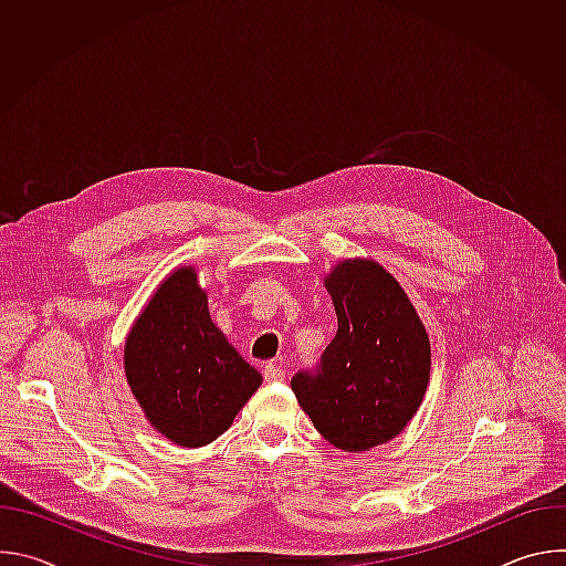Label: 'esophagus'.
<instances>
[{"label":"esophagus","instance_id":"34e87169","mask_svg":"<svg viewBox=\"0 0 566 566\" xmlns=\"http://www.w3.org/2000/svg\"><path fill=\"white\" fill-rule=\"evenodd\" d=\"M284 376H286V371H284L277 363H266V365H264V378H266L269 382L284 380Z\"/></svg>","mask_w":566,"mask_h":566}]
</instances>
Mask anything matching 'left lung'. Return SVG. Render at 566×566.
<instances>
[{"instance_id":"left-lung-1","label":"left lung","mask_w":566,"mask_h":566,"mask_svg":"<svg viewBox=\"0 0 566 566\" xmlns=\"http://www.w3.org/2000/svg\"><path fill=\"white\" fill-rule=\"evenodd\" d=\"M338 334L315 374L291 387L315 430L345 452H365L398 437L417 415L430 382V338L398 280L374 260L338 262L325 277Z\"/></svg>"}]
</instances>
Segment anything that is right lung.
I'll use <instances>...</instances> for the list:
<instances>
[{"label":"right lung","mask_w":566,"mask_h":566,"mask_svg":"<svg viewBox=\"0 0 566 566\" xmlns=\"http://www.w3.org/2000/svg\"><path fill=\"white\" fill-rule=\"evenodd\" d=\"M125 378L149 426L181 448L223 434L262 385L208 311L195 266L156 286L125 340Z\"/></svg>","instance_id":"right-lung-1"}]
</instances>
